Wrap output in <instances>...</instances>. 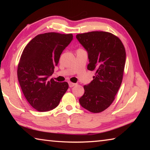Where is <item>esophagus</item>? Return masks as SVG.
<instances>
[{
	"label": "esophagus",
	"mask_w": 150,
	"mask_h": 150,
	"mask_svg": "<svg viewBox=\"0 0 150 150\" xmlns=\"http://www.w3.org/2000/svg\"><path fill=\"white\" fill-rule=\"evenodd\" d=\"M76 85V83H71V82H69V87H74V86H75Z\"/></svg>",
	"instance_id": "34e87169"
}]
</instances>
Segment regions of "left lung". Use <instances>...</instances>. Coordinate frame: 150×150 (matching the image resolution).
I'll return each mask as SVG.
<instances>
[{
	"mask_svg": "<svg viewBox=\"0 0 150 150\" xmlns=\"http://www.w3.org/2000/svg\"><path fill=\"white\" fill-rule=\"evenodd\" d=\"M88 54V70L95 71L93 80L84 86L79 98L82 107L93 113L106 110L115 100L122 81L126 51L121 40L106 32H90L76 35Z\"/></svg>",
	"mask_w": 150,
	"mask_h": 150,
	"instance_id": "obj_1",
	"label": "left lung"
}]
</instances>
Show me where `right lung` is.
<instances>
[{
    "label": "right lung",
    "instance_id": "obj_1",
    "mask_svg": "<svg viewBox=\"0 0 150 150\" xmlns=\"http://www.w3.org/2000/svg\"><path fill=\"white\" fill-rule=\"evenodd\" d=\"M73 37L71 34L55 32L39 34L23 50L18 66V79L28 102L38 111L56 108L68 89L67 82L49 78Z\"/></svg>",
    "mask_w": 150,
    "mask_h": 150
}]
</instances>
